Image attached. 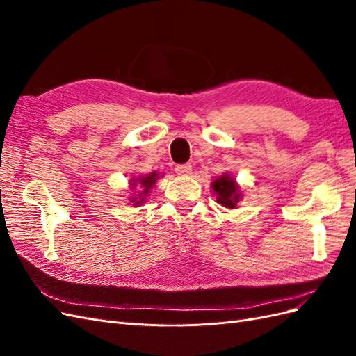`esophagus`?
Wrapping results in <instances>:
<instances>
[{
	"label": "esophagus",
	"instance_id": "obj_1",
	"mask_svg": "<svg viewBox=\"0 0 356 356\" xmlns=\"http://www.w3.org/2000/svg\"><path fill=\"white\" fill-rule=\"evenodd\" d=\"M175 172L178 175H188L191 174V165H177Z\"/></svg>",
	"mask_w": 356,
	"mask_h": 356
}]
</instances>
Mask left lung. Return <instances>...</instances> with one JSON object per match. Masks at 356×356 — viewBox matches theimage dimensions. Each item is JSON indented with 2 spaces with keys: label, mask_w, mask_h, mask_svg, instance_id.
I'll return each mask as SVG.
<instances>
[{
  "label": "left lung",
  "mask_w": 356,
  "mask_h": 356,
  "mask_svg": "<svg viewBox=\"0 0 356 356\" xmlns=\"http://www.w3.org/2000/svg\"><path fill=\"white\" fill-rule=\"evenodd\" d=\"M211 187L221 207L229 209L238 208L239 202L242 200V191L238 181H236L230 174L225 172V174L220 175L213 182H211Z\"/></svg>",
  "instance_id": "left-lung-1"
}]
</instances>
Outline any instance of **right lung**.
<instances>
[{"label": "right lung", "mask_w": 356, "mask_h": 356, "mask_svg": "<svg viewBox=\"0 0 356 356\" xmlns=\"http://www.w3.org/2000/svg\"><path fill=\"white\" fill-rule=\"evenodd\" d=\"M159 178L160 175L154 170L147 175H138L129 181V190H132L131 195H129V202H132L134 207H141V204H144L145 199L149 196V191H152Z\"/></svg>", "instance_id": "obj_1"}]
</instances>
